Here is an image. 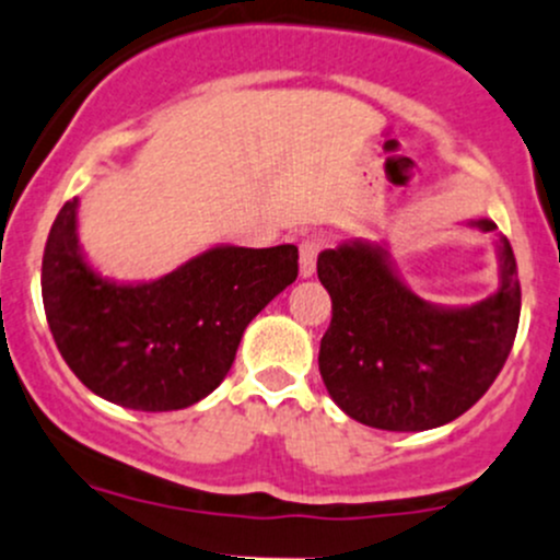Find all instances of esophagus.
Instances as JSON below:
<instances>
[{
	"label": "esophagus",
	"mask_w": 560,
	"mask_h": 560,
	"mask_svg": "<svg viewBox=\"0 0 560 560\" xmlns=\"http://www.w3.org/2000/svg\"><path fill=\"white\" fill-rule=\"evenodd\" d=\"M319 249L322 238H316V235H308V238H303V244H300V276H303V279H311V276L316 273V257H319Z\"/></svg>",
	"instance_id": "esophagus-1"
}]
</instances>
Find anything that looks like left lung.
<instances>
[{"instance_id":"8db88e82","label":"left lung","mask_w":560,"mask_h":560,"mask_svg":"<svg viewBox=\"0 0 560 560\" xmlns=\"http://www.w3.org/2000/svg\"><path fill=\"white\" fill-rule=\"evenodd\" d=\"M499 290L472 305H438L416 295L384 244L343 241L325 249L316 273L332 298L319 346V373L346 416L386 432L443 427L497 381L521 319V284L510 241L491 220Z\"/></svg>"}]
</instances>
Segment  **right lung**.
I'll list each match as a JSON object with an SVG mask.
<instances>
[{"label": "right lung", "instance_id": "right-lung-1", "mask_svg": "<svg viewBox=\"0 0 560 560\" xmlns=\"http://www.w3.org/2000/svg\"><path fill=\"white\" fill-rule=\"evenodd\" d=\"M80 201L63 203L43 257V303L58 351L98 397L163 413L225 381L244 329L298 279V246L217 244L155 281H115L85 260Z\"/></svg>", "mask_w": 560, "mask_h": 560}]
</instances>
